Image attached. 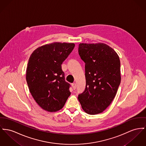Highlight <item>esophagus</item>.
Segmentation results:
<instances>
[{"label": "esophagus", "mask_w": 146, "mask_h": 146, "mask_svg": "<svg viewBox=\"0 0 146 146\" xmlns=\"http://www.w3.org/2000/svg\"><path fill=\"white\" fill-rule=\"evenodd\" d=\"M72 87L74 90H75L76 88V84H75V83L72 84Z\"/></svg>", "instance_id": "obj_1"}]
</instances>
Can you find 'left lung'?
<instances>
[{"label": "left lung", "mask_w": 146, "mask_h": 146, "mask_svg": "<svg viewBox=\"0 0 146 146\" xmlns=\"http://www.w3.org/2000/svg\"><path fill=\"white\" fill-rule=\"evenodd\" d=\"M78 54L85 63L86 88L78 96L89 115L102 113L111 104L121 82L120 60L107 44L80 43Z\"/></svg>", "instance_id": "1"}]
</instances>
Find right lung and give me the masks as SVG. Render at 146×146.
I'll return each instance as SVG.
<instances>
[{"instance_id":"obj_1","label":"right lung","mask_w":146,"mask_h":146,"mask_svg":"<svg viewBox=\"0 0 146 146\" xmlns=\"http://www.w3.org/2000/svg\"><path fill=\"white\" fill-rule=\"evenodd\" d=\"M75 46L74 43L53 42L38 48L30 56L27 82L36 102L46 111L61 110L71 94L61 64Z\"/></svg>"}]
</instances>
